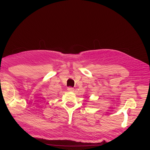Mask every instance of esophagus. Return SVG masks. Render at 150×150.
I'll use <instances>...</instances> for the list:
<instances>
[{
  "instance_id": "obj_1",
  "label": "esophagus",
  "mask_w": 150,
  "mask_h": 150,
  "mask_svg": "<svg viewBox=\"0 0 150 150\" xmlns=\"http://www.w3.org/2000/svg\"><path fill=\"white\" fill-rule=\"evenodd\" d=\"M67 91H70V92H73L74 91V89L73 88L69 87V88H67Z\"/></svg>"
}]
</instances>
